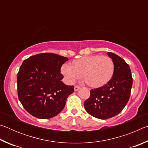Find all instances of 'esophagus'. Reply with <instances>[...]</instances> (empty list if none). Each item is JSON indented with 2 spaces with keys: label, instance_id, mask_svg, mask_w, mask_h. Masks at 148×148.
Returning a JSON list of instances; mask_svg holds the SVG:
<instances>
[{
  "label": "esophagus",
  "instance_id": "34e87169",
  "mask_svg": "<svg viewBox=\"0 0 148 148\" xmlns=\"http://www.w3.org/2000/svg\"><path fill=\"white\" fill-rule=\"evenodd\" d=\"M79 88H80V87L79 86H77V85H75L74 86V91H77V90H78Z\"/></svg>",
  "mask_w": 148,
  "mask_h": 148
}]
</instances>
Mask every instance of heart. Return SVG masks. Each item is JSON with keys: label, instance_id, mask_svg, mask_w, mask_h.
I'll return each instance as SVG.
<instances>
[{"label": "heart", "instance_id": "1", "mask_svg": "<svg viewBox=\"0 0 148 148\" xmlns=\"http://www.w3.org/2000/svg\"><path fill=\"white\" fill-rule=\"evenodd\" d=\"M114 67V62L110 57L95 55L74 60L70 66L63 65L61 73L70 83H73L82 76L87 86L98 88L108 83L112 78Z\"/></svg>", "mask_w": 148, "mask_h": 148}]
</instances>
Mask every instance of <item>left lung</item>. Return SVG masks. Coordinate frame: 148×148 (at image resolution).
Segmentation results:
<instances>
[{
    "label": "left lung",
    "instance_id": "left-lung-1",
    "mask_svg": "<svg viewBox=\"0 0 148 148\" xmlns=\"http://www.w3.org/2000/svg\"><path fill=\"white\" fill-rule=\"evenodd\" d=\"M108 56L114 62V73L104 86L90 90V97L84 102L86 111L97 118L109 119L121 112L129 101L132 77L129 64L112 52Z\"/></svg>",
    "mask_w": 148,
    "mask_h": 148
}]
</instances>
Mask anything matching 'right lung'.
<instances>
[{
    "label": "right lung",
    "instance_id": "add662e5",
    "mask_svg": "<svg viewBox=\"0 0 148 148\" xmlns=\"http://www.w3.org/2000/svg\"><path fill=\"white\" fill-rule=\"evenodd\" d=\"M68 58L51 53H38L24 60L17 73V95L32 116L49 119L61 112L74 86L61 79V68Z\"/></svg>",
    "mask_w": 148,
    "mask_h": 148
}]
</instances>
